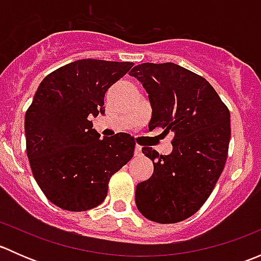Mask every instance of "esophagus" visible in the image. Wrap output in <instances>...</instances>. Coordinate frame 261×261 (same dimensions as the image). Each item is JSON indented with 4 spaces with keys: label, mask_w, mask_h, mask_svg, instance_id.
I'll use <instances>...</instances> for the list:
<instances>
[{
    "label": "esophagus",
    "mask_w": 261,
    "mask_h": 261,
    "mask_svg": "<svg viewBox=\"0 0 261 261\" xmlns=\"http://www.w3.org/2000/svg\"><path fill=\"white\" fill-rule=\"evenodd\" d=\"M134 154H135V156H140L141 155V146L140 145L135 146V152H134Z\"/></svg>",
    "instance_id": "obj_1"
}]
</instances>
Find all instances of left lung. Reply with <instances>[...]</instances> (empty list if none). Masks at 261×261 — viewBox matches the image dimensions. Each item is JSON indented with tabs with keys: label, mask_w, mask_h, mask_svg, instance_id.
<instances>
[{
	"label": "left lung",
	"mask_w": 261,
	"mask_h": 261,
	"mask_svg": "<svg viewBox=\"0 0 261 261\" xmlns=\"http://www.w3.org/2000/svg\"><path fill=\"white\" fill-rule=\"evenodd\" d=\"M149 94V128L173 131V151L144 146L154 173L136 186V207L158 223H177L198 211L212 193L228 154L230 111L203 77L174 63H143L130 73Z\"/></svg>",
	"instance_id": "obj_1"
}]
</instances>
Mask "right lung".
<instances>
[{
  "instance_id": "right-lung-1",
  "label": "right lung",
  "mask_w": 261,
  "mask_h": 261,
  "mask_svg": "<svg viewBox=\"0 0 261 261\" xmlns=\"http://www.w3.org/2000/svg\"><path fill=\"white\" fill-rule=\"evenodd\" d=\"M130 62L81 59L44 78L25 115L33 175L55 206L83 212L99 206L116 172L130 162L135 138L101 139L89 116L105 114V93L133 68Z\"/></svg>"
}]
</instances>
